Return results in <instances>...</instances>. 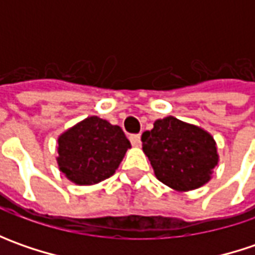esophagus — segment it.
I'll list each match as a JSON object with an SVG mask.
<instances>
[{"instance_id":"1","label":"esophagus","mask_w":255,"mask_h":255,"mask_svg":"<svg viewBox=\"0 0 255 255\" xmlns=\"http://www.w3.org/2000/svg\"><path fill=\"white\" fill-rule=\"evenodd\" d=\"M129 140H130L133 146H139L140 144V134H130Z\"/></svg>"}]
</instances>
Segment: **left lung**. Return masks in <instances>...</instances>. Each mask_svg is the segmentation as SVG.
<instances>
[{
    "label": "left lung",
    "instance_id": "obj_1",
    "mask_svg": "<svg viewBox=\"0 0 255 255\" xmlns=\"http://www.w3.org/2000/svg\"><path fill=\"white\" fill-rule=\"evenodd\" d=\"M142 143L156 177L177 191L206 184L219 162L210 133L173 116L156 121L142 134Z\"/></svg>",
    "mask_w": 255,
    "mask_h": 255
}]
</instances>
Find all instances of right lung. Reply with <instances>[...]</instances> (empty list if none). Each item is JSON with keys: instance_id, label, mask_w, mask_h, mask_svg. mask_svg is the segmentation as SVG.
I'll list each match as a JSON object with an SVG mask.
<instances>
[{"instance_id": "right-lung-1", "label": "right lung", "mask_w": 255, "mask_h": 255, "mask_svg": "<svg viewBox=\"0 0 255 255\" xmlns=\"http://www.w3.org/2000/svg\"><path fill=\"white\" fill-rule=\"evenodd\" d=\"M129 147L130 142L119 126L91 116L59 136L56 160L71 181L96 184L112 176Z\"/></svg>"}]
</instances>
